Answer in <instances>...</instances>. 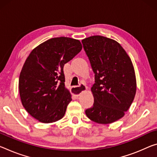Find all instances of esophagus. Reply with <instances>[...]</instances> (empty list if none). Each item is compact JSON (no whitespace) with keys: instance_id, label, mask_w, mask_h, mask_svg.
Returning a JSON list of instances; mask_svg holds the SVG:
<instances>
[{"instance_id":"obj_1","label":"esophagus","mask_w":157,"mask_h":157,"mask_svg":"<svg viewBox=\"0 0 157 157\" xmlns=\"http://www.w3.org/2000/svg\"><path fill=\"white\" fill-rule=\"evenodd\" d=\"M86 91V86H84V84H81L79 87H72L71 88V92L72 94H73L75 97H78L79 96L80 94L83 91Z\"/></svg>"}]
</instances>
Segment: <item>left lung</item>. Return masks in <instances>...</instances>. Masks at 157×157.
<instances>
[{
    "label": "left lung",
    "mask_w": 157,
    "mask_h": 157,
    "mask_svg": "<svg viewBox=\"0 0 157 157\" xmlns=\"http://www.w3.org/2000/svg\"><path fill=\"white\" fill-rule=\"evenodd\" d=\"M82 43L95 74L91 89L94 103L86 110V115L98 124L113 123L123 117L135 98L137 84L132 61L114 40L94 36Z\"/></svg>",
    "instance_id": "8db88e82"
}]
</instances>
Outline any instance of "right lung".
<instances>
[{
    "mask_svg": "<svg viewBox=\"0 0 157 157\" xmlns=\"http://www.w3.org/2000/svg\"><path fill=\"white\" fill-rule=\"evenodd\" d=\"M80 41L67 37L54 38L31 51L19 79L22 105L40 122H55L63 117L72 101L65 86L63 66L81 51Z\"/></svg>",
    "mask_w": 157,
    "mask_h": 157,
    "instance_id": "1",
    "label": "right lung"
}]
</instances>
